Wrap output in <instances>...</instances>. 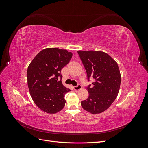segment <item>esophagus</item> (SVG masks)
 Returning a JSON list of instances; mask_svg holds the SVG:
<instances>
[{"label": "esophagus", "instance_id": "esophagus-1", "mask_svg": "<svg viewBox=\"0 0 148 148\" xmlns=\"http://www.w3.org/2000/svg\"><path fill=\"white\" fill-rule=\"evenodd\" d=\"M81 88H82V86L79 84H78L77 86H73V89H75V90H76V91H78Z\"/></svg>", "mask_w": 148, "mask_h": 148}]
</instances>
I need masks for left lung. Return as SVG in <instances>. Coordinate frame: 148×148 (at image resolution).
<instances>
[{
    "label": "left lung",
    "instance_id": "8db88e82",
    "mask_svg": "<svg viewBox=\"0 0 148 148\" xmlns=\"http://www.w3.org/2000/svg\"><path fill=\"white\" fill-rule=\"evenodd\" d=\"M86 69L88 79L92 77L96 81L87 88L89 97L81 102L83 109L92 114L107 110L117 97L121 75L117 63L107 53L95 51H78Z\"/></svg>",
    "mask_w": 148,
    "mask_h": 148
}]
</instances>
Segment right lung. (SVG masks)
I'll return each mask as SVG.
<instances>
[{
  "label": "right lung",
  "mask_w": 148,
  "mask_h": 148,
  "mask_svg": "<svg viewBox=\"0 0 148 148\" xmlns=\"http://www.w3.org/2000/svg\"><path fill=\"white\" fill-rule=\"evenodd\" d=\"M72 53L65 49L46 48L31 61L27 70L28 86L33 101L40 109L56 114L65 105V95L70 91L59 81L63 67L69 64Z\"/></svg>",
  "instance_id": "add662e5"
}]
</instances>
